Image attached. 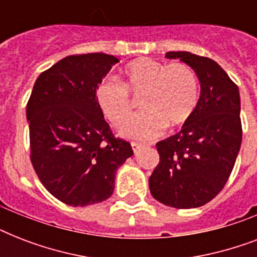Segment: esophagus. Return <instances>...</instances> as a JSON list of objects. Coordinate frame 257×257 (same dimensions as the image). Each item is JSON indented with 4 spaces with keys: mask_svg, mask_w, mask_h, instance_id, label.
Returning a JSON list of instances; mask_svg holds the SVG:
<instances>
[{
    "mask_svg": "<svg viewBox=\"0 0 257 257\" xmlns=\"http://www.w3.org/2000/svg\"><path fill=\"white\" fill-rule=\"evenodd\" d=\"M143 148V145L141 144H137V143H132V149H133V152L137 153L140 149Z\"/></svg>",
    "mask_w": 257,
    "mask_h": 257,
    "instance_id": "esophagus-1",
    "label": "esophagus"
}]
</instances>
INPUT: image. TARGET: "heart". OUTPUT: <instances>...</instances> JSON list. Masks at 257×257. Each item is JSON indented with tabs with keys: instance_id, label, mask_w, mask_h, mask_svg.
Returning <instances> with one entry per match:
<instances>
[{
	"instance_id": "1",
	"label": "heart",
	"mask_w": 257,
	"mask_h": 257,
	"mask_svg": "<svg viewBox=\"0 0 257 257\" xmlns=\"http://www.w3.org/2000/svg\"><path fill=\"white\" fill-rule=\"evenodd\" d=\"M141 97L144 110L121 129V136L147 141L160 136L165 126L179 128L193 116L199 88L193 70L183 62L165 65L152 58H137L121 72V85L102 81L94 90L97 106L114 126H121L132 116L128 96Z\"/></svg>"
}]
</instances>
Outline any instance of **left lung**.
<instances>
[{
	"label": "left lung",
	"instance_id": "left-lung-1",
	"mask_svg": "<svg viewBox=\"0 0 257 257\" xmlns=\"http://www.w3.org/2000/svg\"><path fill=\"white\" fill-rule=\"evenodd\" d=\"M165 57L195 70L200 97L181 131L156 144L160 163L149 177V189L164 205L189 209L216 197L233 169L243 136L240 93L211 58L189 52H168Z\"/></svg>",
	"mask_w": 257,
	"mask_h": 257
}]
</instances>
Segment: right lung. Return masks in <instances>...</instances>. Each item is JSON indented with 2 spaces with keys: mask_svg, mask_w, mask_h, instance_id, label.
Segmentation results:
<instances>
[{
  "mask_svg": "<svg viewBox=\"0 0 257 257\" xmlns=\"http://www.w3.org/2000/svg\"><path fill=\"white\" fill-rule=\"evenodd\" d=\"M118 58L68 56L42 72L26 105L30 160L44 187L62 203L85 207L109 199L118 167L133 155L116 139L94 90Z\"/></svg>",
  "mask_w": 257,
  "mask_h": 257,
  "instance_id": "1",
  "label": "right lung"
}]
</instances>
